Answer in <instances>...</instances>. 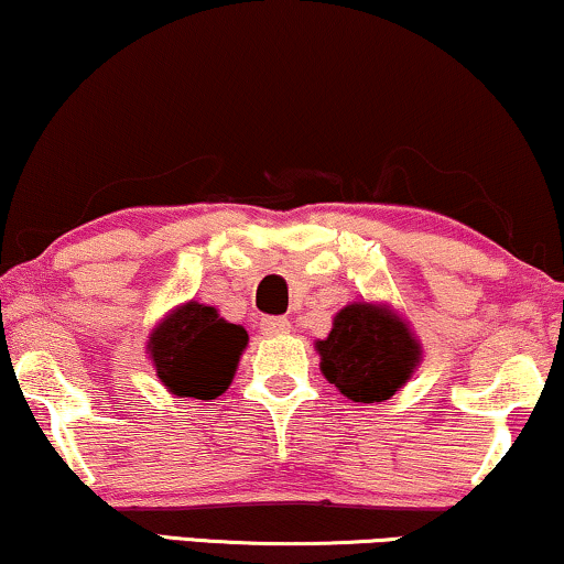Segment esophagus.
Returning a JSON list of instances; mask_svg holds the SVG:
<instances>
[{
    "instance_id": "34e87169",
    "label": "esophagus",
    "mask_w": 564,
    "mask_h": 564,
    "mask_svg": "<svg viewBox=\"0 0 564 564\" xmlns=\"http://www.w3.org/2000/svg\"><path fill=\"white\" fill-rule=\"evenodd\" d=\"M259 326L267 337H282L290 332V322L284 316H267V318H261Z\"/></svg>"
}]
</instances>
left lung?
Here are the masks:
<instances>
[{"label":"left lung","instance_id":"8db88e82","mask_svg":"<svg viewBox=\"0 0 564 564\" xmlns=\"http://www.w3.org/2000/svg\"><path fill=\"white\" fill-rule=\"evenodd\" d=\"M322 373L352 402H384L421 364V345L398 314L377 303H350L316 343Z\"/></svg>","mask_w":564,"mask_h":564}]
</instances>
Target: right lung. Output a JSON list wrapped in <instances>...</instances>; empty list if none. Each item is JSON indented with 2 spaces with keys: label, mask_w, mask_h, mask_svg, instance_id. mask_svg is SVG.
I'll return each instance as SVG.
<instances>
[{
  "label": "right lung",
  "mask_w": 564,
  "mask_h": 564,
  "mask_svg": "<svg viewBox=\"0 0 564 564\" xmlns=\"http://www.w3.org/2000/svg\"><path fill=\"white\" fill-rule=\"evenodd\" d=\"M246 345L248 332L240 324L225 322L212 305L191 301L151 332L149 356L172 394L217 400L232 384Z\"/></svg>",
  "instance_id": "obj_1"
}]
</instances>
